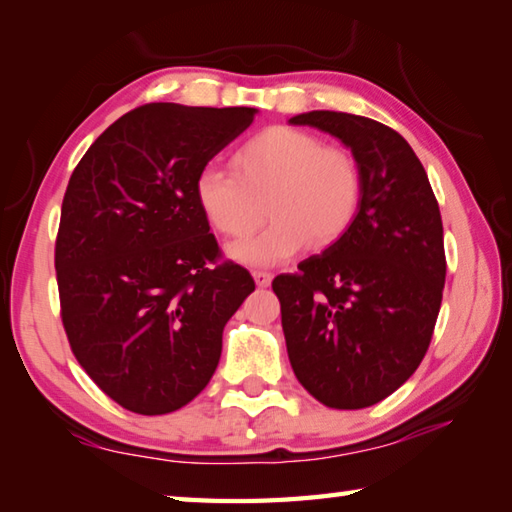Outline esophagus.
Masks as SVG:
<instances>
[{"mask_svg": "<svg viewBox=\"0 0 512 512\" xmlns=\"http://www.w3.org/2000/svg\"><path fill=\"white\" fill-rule=\"evenodd\" d=\"M253 277H255V282H257V287H268V284H271V280H273V275L271 273H266V271H253Z\"/></svg>", "mask_w": 512, "mask_h": 512, "instance_id": "obj_1", "label": "esophagus"}]
</instances>
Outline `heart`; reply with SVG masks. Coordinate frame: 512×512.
Segmentation results:
<instances>
[{
    "label": "heart",
    "instance_id": "1",
    "mask_svg": "<svg viewBox=\"0 0 512 512\" xmlns=\"http://www.w3.org/2000/svg\"><path fill=\"white\" fill-rule=\"evenodd\" d=\"M232 169L205 167L194 180L207 223L228 239H246L273 214L268 228L232 253L246 264H277L311 244L327 248L357 219L363 178L339 144L293 126H268L232 153Z\"/></svg>",
    "mask_w": 512,
    "mask_h": 512
}]
</instances>
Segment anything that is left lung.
<instances>
[{
	"instance_id": "1",
	"label": "left lung",
	"mask_w": 512,
	"mask_h": 512,
	"mask_svg": "<svg viewBox=\"0 0 512 512\" xmlns=\"http://www.w3.org/2000/svg\"><path fill=\"white\" fill-rule=\"evenodd\" d=\"M291 124L350 146L363 198L336 244L273 280L289 361L320 404L366 409L395 393L429 350L447 273L443 219L427 171L393 128L332 110Z\"/></svg>"
}]
</instances>
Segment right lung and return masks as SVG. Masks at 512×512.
Masks as SVG:
<instances>
[{
  "label": "right lung",
  "mask_w": 512,
  "mask_h": 512,
  "mask_svg": "<svg viewBox=\"0 0 512 512\" xmlns=\"http://www.w3.org/2000/svg\"><path fill=\"white\" fill-rule=\"evenodd\" d=\"M255 108L146 103L103 131L69 178L56 237L60 318L110 400L171 413L212 379L255 280L223 259L194 180Z\"/></svg>",
  "instance_id": "1"
}]
</instances>
